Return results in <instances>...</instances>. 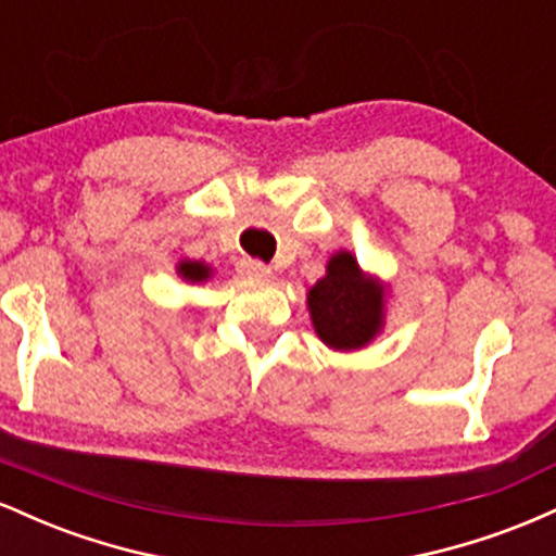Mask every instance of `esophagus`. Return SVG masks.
I'll return each instance as SVG.
<instances>
[{
  "instance_id": "1",
  "label": "esophagus",
  "mask_w": 556,
  "mask_h": 556,
  "mask_svg": "<svg viewBox=\"0 0 556 556\" xmlns=\"http://www.w3.org/2000/svg\"><path fill=\"white\" fill-rule=\"evenodd\" d=\"M238 271L248 279H269L271 277L269 266L261 264V261H256V258H242Z\"/></svg>"
}]
</instances>
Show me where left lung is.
<instances>
[{
    "label": "left lung",
    "mask_w": 556,
    "mask_h": 556,
    "mask_svg": "<svg viewBox=\"0 0 556 556\" xmlns=\"http://www.w3.org/2000/svg\"><path fill=\"white\" fill-rule=\"evenodd\" d=\"M387 287L366 274L350 251L329 258L327 274L308 290L318 340L334 350H361L384 327Z\"/></svg>",
    "instance_id": "1"
}]
</instances>
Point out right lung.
Here are the masks:
<instances>
[{
	"mask_svg": "<svg viewBox=\"0 0 556 556\" xmlns=\"http://www.w3.org/2000/svg\"><path fill=\"white\" fill-rule=\"evenodd\" d=\"M177 274L185 279V282H206L208 277H212V266L203 264V261H190L185 258L177 264Z\"/></svg>",
	"mask_w": 556,
	"mask_h": 556,
	"instance_id": "obj_1",
	"label": "right lung"
}]
</instances>
